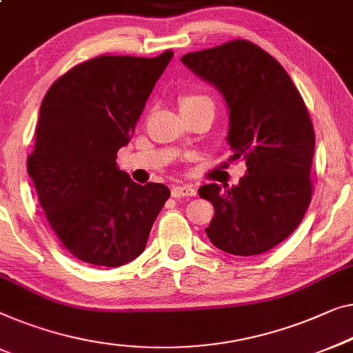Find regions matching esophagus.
Segmentation results:
<instances>
[{"mask_svg": "<svg viewBox=\"0 0 353 353\" xmlns=\"http://www.w3.org/2000/svg\"><path fill=\"white\" fill-rule=\"evenodd\" d=\"M197 191L194 186H189V185H180V186H173L172 188V197H191V196H196Z\"/></svg>", "mask_w": 353, "mask_h": 353, "instance_id": "obj_1", "label": "esophagus"}]
</instances>
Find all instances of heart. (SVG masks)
<instances>
[{"instance_id":"b5f03b06","label":"heart","mask_w":353,"mask_h":353,"mask_svg":"<svg viewBox=\"0 0 353 353\" xmlns=\"http://www.w3.org/2000/svg\"><path fill=\"white\" fill-rule=\"evenodd\" d=\"M199 105H212L213 106L210 97L203 95V94H197V92H188V94H183L180 97L181 110L192 108V106H199Z\"/></svg>"}]
</instances>
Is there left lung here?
<instances>
[{"label": "left lung", "instance_id": "8db88e82", "mask_svg": "<svg viewBox=\"0 0 353 353\" xmlns=\"http://www.w3.org/2000/svg\"><path fill=\"white\" fill-rule=\"evenodd\" d=\"M181 62L221 92L231 159L247 165L237 186L199 188L214 208L207 236L229 254L269 252L299 226L312 199L315 134L303 97L272 55L245 39L189 52Z\"/></svg>", "mask_w": 353, "mask_h": 353}]
</instances>
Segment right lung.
Segmentation results:
<instances>
[{
  "label": "right lung",
  "mask_w": 353,
  "mask_h": 353,
  "mask_svg": "<svg viewBox=\"0 0 353 353\" xmlns=\"http://www.w3.org/2000/svg\"><path fill=\"white\" fill-rule=\"evenodd\" d=\"M173 57L100 55L50 85L27 168L46 218L81 261L117 268L140 256L170 189L141 186L116 164Z\"/></svg>",
  "instance_id": "right-lung-1"
}]
</instances>
